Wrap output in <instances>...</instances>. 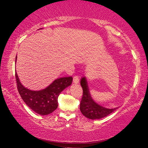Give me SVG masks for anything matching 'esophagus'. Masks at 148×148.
Wrapping results in <instances>:
<instances>
[{
  "mask_svg": "<svg viewBox=\"0 0 148 148\" xmlns=\"http://www.w3.org/2000/svg\"><path fill=\"white\" fill-rule=\"evenodd\" d=\"M79 82V79L78 76H74L73 77V83L75 84H77Z\"/></svg>",
  "mask_w": 148,
  "mask_h": 148,
  "instance_id": "34e87169",
  "label": "esophagus"
}]
</instances>
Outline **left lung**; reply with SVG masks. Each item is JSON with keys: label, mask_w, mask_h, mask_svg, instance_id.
Listing matches in <instances>:
<instances>
[{"label": "left lung", "mask_w": 148, "mask_h": 148, "mask_svg": "<svg viewBox=\"0 0 148 148\" xmlns=\"http://www.w3.org/2000/svg\"><path fill=\"white\" fill-rule=\"evenodd\" d=\"M80 84L83 89V96L80 103V110L87 118L92 120L100 119L108 116L118 108H105L95 102L90 95L86 77L81 79Z\"/></svg>", "instance_id": "8db88e82"}]
</instances>
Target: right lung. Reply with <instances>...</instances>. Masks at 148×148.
Here are the masks:
<instances>
[{"mask_svg": "<svg viewBox=\"0 0 148 148\" xmlns=\"http://www.w3.org/2000/svg\"><path fill=\"white\" fill-rule=\"evenodd\" d=\"M17 57L15 58V62ZM17 90L24 102L32 110L40 115L49 114L57 108L58 97L72 84V77L57 78L43 90L34 91L26 88L20 82L15 72Z\"/></svg>", "mask_w": 148, "mask_h": 148, "instance_id": "1", "label": "right lung"}]
</instances>
